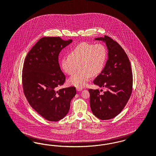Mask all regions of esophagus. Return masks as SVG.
Wrapping results in <instances>:
<instances>
[{
    "mask_svg": "<svg viewBox=\"0 0 156 156\" xmlns=\"http://www.w3.org/2000/svg\"><path fill=\"white\" fill-rule=\"evenodd\" d=\"M76 90L77 91H81V90H83V88H80V87H76Z\"/></svg>",
    "mask_w": 156,
    "mask_h": 156,
    "instance_id": "34e87169",
    "label": "esophagus"
}]
</instances>
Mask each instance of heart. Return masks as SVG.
Here are the masks:
<instances>
[{"label": "heart", "mask_w": 156, "mask_h": 156, "mask_svg": "<svg viewBox=\"0 0 156 156\" xmlns=\"http://www.w3.org/2000/svg\"><path fill=\"white\" fill-rule=\"evenodd\" d=\"M107 52L103 45H92L82 42L75 46L68 53V57L61 61L62 70L68 75H73L68 83L76 87H83L92 76H96L102 71L107 60Z\"/></svg>", "instance_id": "heart-1"}]
</instances>
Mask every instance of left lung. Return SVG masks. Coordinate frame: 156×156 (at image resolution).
Wrapping results in <instances>:
<instances>
[{
    "label": "left lung",
    "mask_w": 156,
    "mask_h": 156,
    "mask_svg": "<svg viewBox=\"0 0 156 156\" xmlns=\"http://www.w3.org/2000/svg\"><path fill=\"white\" fill-rule=\"evenodd\" d=\"M95 39L105 42L108 52L105 66L94 83L107 90L101 94L98 90L90 89V107L99 119H110L119 114L129 99L133 73L127 55L116 41L106 35Z\"/></svg>",
    "instance_id": "1"
}]
</instances>
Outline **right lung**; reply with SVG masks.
<instances>
[{
  "label": "right lung",
  "instance_id": "1",
  "mask_svg": "<svg viewBox=\"0 0 156 156\" xmlns=\"http://www.w3.org/2000/svg\"><path fill=\"white\" fill-rule=\"evenodd\" d=\"M73 42L60 37H44L28 52L22 70L24 94L30 105L45 119L58 121L68 114L75 87L57 90L65 81L58 56Z\"/></svg>",
  "mask_w": 156,
  "mask_h": 156
}]
</instances>
